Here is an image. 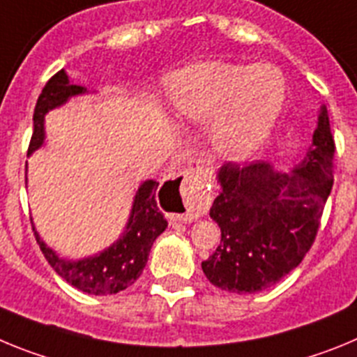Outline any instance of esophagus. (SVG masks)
<instances>
[{"instance_id":"obj_1","label":"esophagus","mask_w":357,"mask_h":357,"mask_svg":"<svg viewBox=\"0 0 357 357\" xmlns=\"http://www.w3.org/2000/svg\"><path fill=\"white\" fill-rule=\"evenodd\" d=\"M162 195L175 206V216L184 222H191L204 216L211 206V191L207 178L198 162H191L181 169L162 185Z\"/></svg>"}]
</instances>
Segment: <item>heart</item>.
Here are the masks:
<instances>
[{
    "label": "heart",
    "instance_id": "1",
    "mask_svg": "<svg viewBox=\"0 0 357 357\" xmlns=\"http://www.w3.org/2000/svg\"><path fill=\"white\" fill-rule=\"evenodd\" d=\"M169 100L176 114L209 123V143L232 162L263 150L286 100V80L270 64L200 62L173 75Z\"/></svg>",
    "mask_w": 357,
    "mask_h": 357
}]
</instances>
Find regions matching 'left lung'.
Returning a JSON list of instances; mask_svg holds the SVG:
<instances>
[{"instance_id":"obj_1","label":"left lung","mask_w":357,"mask_h":357,"mask_svg":"<svg viewBox=\"0 0 357 357\" xmlns=\"http://www.w3.org/2000/svg\"><path fill=\"white\" fill-rule=\"evenodd\" d=\"M333 155L329 114L321 105L313 143L289 173L266 162L218 169L222 189L209 216L222 241L202 263L211 284L239 295L257 293L302 263L333 189Z\"/></svg>"}]
</instances>
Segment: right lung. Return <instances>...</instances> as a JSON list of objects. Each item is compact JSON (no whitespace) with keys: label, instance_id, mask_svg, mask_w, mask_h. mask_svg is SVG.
Here are the masks:
<instances>
[{"label":"right lung","instance_id":"obj_1","mask_svg":"<svg viewBox=\"0 0 357 357\" xmlns=\"http://www.w3.org/2000/svg\"><path fill=\"white\" fill-rule=\"evenodd\" d=\"M89 93L91 91L87 87L75 84L64 69L50 78L33 110V134H31L28 155L43 148L44 139H46L44 118L50 110L59 109L71 98ZM157 188H159L157 181L141 182L135 191L130 216L121 236L105 250L82 257V259H68L56 254L52 247L43 241L33 227L36 239L44 257L66 282L84 293L103 296L127 289L139 279L146 266L151 245L168 227L166 218L157 206Z\"/></svg>","mask_w":357,"mask_h":357}]
</instances>
